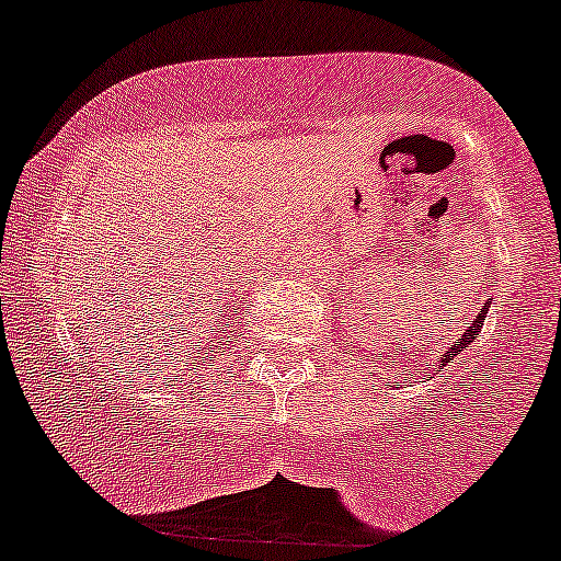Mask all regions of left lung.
<instances>
[{
    "label": "left lung",
    "mask_w": 561,
    "mask_h": 561,
    "mask_svg": "<svg viewBox=\"0 0 561 561\" xmlns=\"http://www.w3.org/2000/svg\"><path fill=\"white\" fill-rule=\"evenodd\" d=\"M488 306H491V300H488ZM488 306H482V308H480V313H478V319H474V324L469 327V330H467V332L461 334V337H459V343H454V345H450V351L446 353V356L440 358V364H443V366L454 362V358L459 356L461 351H467V347L474 343V334H478V332L482 330V319H485V313H488ZM424 375H427V371H424Z\"/></svg>",
    "instance_id": "obj_1"
}]
</instances>
